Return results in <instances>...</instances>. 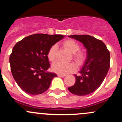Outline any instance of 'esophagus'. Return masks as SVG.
I'll return each mask as SVG.
<instances>
[{"label": "esophagus", "instance_id": "1", "mask_svg": "<svg viewBox=\"0 0 122 122\" xmlns=\"http://www.w3.org/2000/svg\"><path fill=\"white\" fill-rule=\"evenodd\" d=\"M57 76H58V77H64L66 76V75L65 74H58Z\"/></svg>", "mask_w": 122, "mask_h": 122}]
</instances>
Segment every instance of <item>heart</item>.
<instances>
[{
  "mask_svg": "<svg viewBox=\"0 0 122 122\" xmlns=\"http://www.w3.org/2000/svg\"><path fill=\"white\" fill-rule=\"evenodd\" d=\"M62 45L72 54L73 59L77 64L81 65L84 62L86 57V54L83 51H79L80 49V46L77 42L72 39H68L63 42ZM57 51L58 48L56 45H52L49 49L47 56L50 61L52 62L55 61L56 58ZM52 69L53 71L56 73L60 74H67L74 71L76 67L74 64L72 62L64 63V62L58 61L52 65Z\"/></svg>",
  "mask_w": 122,
  "mask_h": 122,
  "instance_id": "1",
  "label": "heart"
}]
</instances>
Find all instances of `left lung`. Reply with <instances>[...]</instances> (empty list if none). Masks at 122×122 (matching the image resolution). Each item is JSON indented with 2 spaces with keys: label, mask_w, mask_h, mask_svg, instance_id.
<instances>
[{
  "label": "left lung",
  "mask_w": 122,
  "mask_h": 122,
  "mask_svg": "<svg viewBox=\"0 0 122 122\" xmlns=\"http://www.w3.org/2000/svg\"><path fill=\"white\" fill-rule=\"evenodd\" d=\"M78 41L87 50V56L83 67L76 77V83L68 90L77 96L93 93L100 86L110 68V52L101 40L88 35L68 36Z\"/></svg>",
  "instance_id": "left-lung-1"
}]
</instances>
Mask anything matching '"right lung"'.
<instances>
[{"mask_svg":"<svg viewBox=\"0 0 122 122\" xmlns=\"http://www.w3.org/2000/svg\"><path fill=\"white\" fill-rule=\"evenodd\" d=\"M64 37L62 35L34 34L16 44L9 57L10 70L23 92L38 95L48 89L56 74L46 71L50 67L48 52Z\"/></svg>","mask_w":122,"mask_h":122,"instance_id":"right-lung-1","label":"right lung"}]
</instances>
